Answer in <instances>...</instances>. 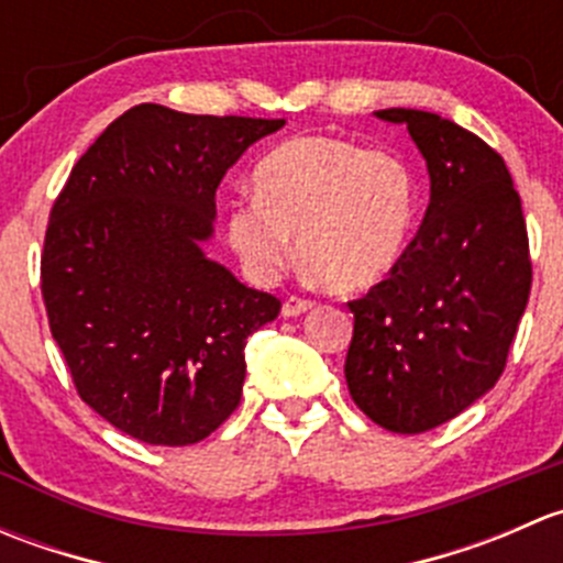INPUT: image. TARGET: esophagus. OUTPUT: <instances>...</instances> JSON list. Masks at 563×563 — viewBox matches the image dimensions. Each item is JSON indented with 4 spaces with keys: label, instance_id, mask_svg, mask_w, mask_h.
<instances>
[{
    "label": "esophagus",
    "instance_id": "esophagus-1",
    "mask_svg": "<svg viewBox=\"0 0 563 563\" xmlns=\"http://www.w3.org/2000/svg\"><path fill=\"white\" fill-rule=\"evenodd\" d=\"M313 299H302V297H288L286 302H283V316L286 318H294L299 313H308V310H313Z\"/></svg>",
    "mask_w": 563,
    "mask_h": 563
}]
</instances>
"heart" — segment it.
I'll return each instance as SVG.
<instances>
[{"label": "heart", "mask_w": 563, "mask_h": 563, "mask_svg": "<svg viewBox=\"0 0 563 563\" xmlns=\"http://www.w3.org/2000/svg\"><path fill=\"white\" fill-rule=\"evenodd\" d=\"M255 198L225 212V240L266 286L299 253L334 291H365L400 261L413 223V179L400 157L345 139L305 135L253 172Z\"/></svg>", "instance_id": "obj_1"}]
</instances>
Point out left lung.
<instances>
[{
	"label": "left lung",
	"mask_w": 563,
	"mask_h": 563,
	"mask_svg": "<svg viewBox=\"0 0 563 563\" xmlns=\"http://www.w3.org/2000/svg\"><path fill=\"white\" fill-rule=\"evenodd\" d=\"M406 124L430 174V203L387 280L349 302L354 338L345 382L356 406L391 433L450 422L496 387L531 291L520 196L479 135L417 108Z\"/></svg>",
	"instance_id": "obj_1"
}]
</instances>
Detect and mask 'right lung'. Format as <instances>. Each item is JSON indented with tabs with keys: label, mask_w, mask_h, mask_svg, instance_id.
Returning a JSON list of instances; mask_svg holds the SVG:
<instances>
[{
	"label": "right lung",
	"mask_w": 563,
	"mask_h": 563,
	"mask_svg": "<svg viewBox=\"0 0 563 563\" xmlns=\"http://www.w3.org/2000/svg\"><path fill=\"white\" fill-rule=\"evenodd\" d=\"M283 124L133 106L54 201L40 258L51 334L81 400L144 444L214 433L240 406L247 338L280 313L203 242L220 179Z\"/></svg>",
	"instance_id": "right-lung-1"
}]
</instances>
